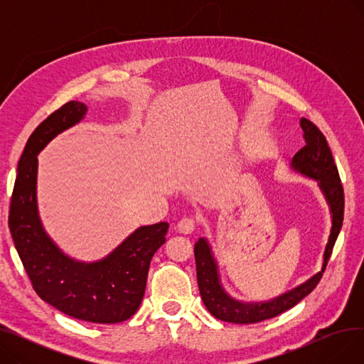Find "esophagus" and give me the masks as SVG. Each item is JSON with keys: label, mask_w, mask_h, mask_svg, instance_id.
Instances as JSON below:
<instances>
[{"label": "esophagus", "mask_w": 364, "mask_h": 364, "mask_svg": "<svg viewBox=\"0 0 364 364\" xmlns=\"http://www.w3.org/2000/svg\"><path fill=\"white\" fill-rule=\"evenodd\" d=\"M195 227H196V221H195L193 217H184V218H181V220L178 221V224H177L178 232H180V233H184V235L192 233V232L195 230Z\"/></svg>", "instance_id": "34e87169"}]
</instances>
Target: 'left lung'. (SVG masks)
I'll return each instance as SVG.
<instances>
[{
  "label": "left lung",
  "mask_w": 364,
  "mask_h": 364,
  "mask_svg": "<svg viewBox=\"0 0 364 364\" xmlns=\"http://www.w3.org/2000/svg\"><path fill=\"white\" fill-rule=\"evenodd\" d=\"M301 128L304 131L305 146L295 153V156L292 158V168L301 172V174L318 181V186L324 198H326L332 213V230L326 250H324L321 272L305 283L299 284L298 288L269 302L243 304L230 298L224 292L223 286L220 284L217 264L214 261L211 250H209V245L205 239H199L195 245L199 291L205 307L218 320L236 324H251L259 323L267 318H273L284 313L286 310L295 307L301 299L311 294L318 284L324 269H326L343 221V205H346V200H343V187L331 147L326 137L323 136V132L316 124L305 118L301 119Z\"/></svg>",
  "instance_id": "8db88e82"
}]
</instances>
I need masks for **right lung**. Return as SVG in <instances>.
Wrapping results in <instances>:
<instances>
[{
  "instance_id": "add662e5",
  "label": "right lung",
  "mask_w": 364,
  "mask_h": 364,
  "mask_svg": "<svg viewBox=\"0 0 364 364\" xmlns=\"http://www.w3.org/2000/svg\"><path fill=\"white\" fill-rule=\"evenodd\" d=\"M87 112L69 102L44 119L25 146L17 165L9 227L33 291L62 313L91 323H119L139 310L151 257L165 243L168 223L137 228L109 257L84 264L66 257L46 235L36 209V155L57 134Z\"/></svg>"
}]
</instances>
